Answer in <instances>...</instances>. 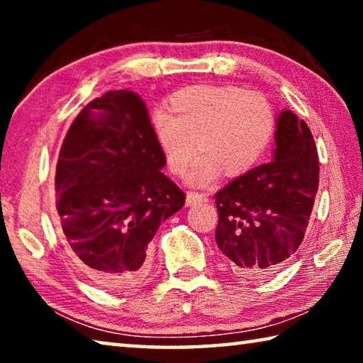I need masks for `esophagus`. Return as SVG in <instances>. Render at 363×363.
<instances>
[{"label": "esophagus", "mask_w": 363, "mask_h": 363, "mask_svg": "<svg viewBox=\"0 0 363 363\" xmlns=\"http://www.w3.org/2000/svg\"><path fill=\"white\" fill-rule=\"evenodd\" d=\"M206 200V196L203 194H196V192H189L187 196H186V205L187 206H192V205H196L200 203V201Z\"/></svg>", "instance_id": "34e87169"}]
</instances>
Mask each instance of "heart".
<instances>
[{
    "instance_id": "obj_1",
    "label": "heart",
    "mask_w": 363,
    "mask_h": 363,
    "mask_svg": "<svg viewBox=\"0 0 363 363\" xmlns=\"http://www.w3.org/2000/svg\"><path fill=\"white\" fill-rule=\"evenodd\" d=\"M169 110L152 115L153 138L174 176L186 174L196 149L201 152L189 176L196 186L211 182L219 173L224 177L248 173L275 130L266 97L233 84L189 86L171 96Z\"/></svg>"
}]
</instances>
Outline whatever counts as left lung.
Here are the masks:
<instances>
[{"mask_svg":"<svg viewBox=\"0 0 363 363\" xmlns=\"http://www.w3.org/2000/svg\"><path fill=\"white\" fill-rule=\"evenodd\" d=\"M274 138L269 163L214 195L216 243L232 272L245 279L274 274L296 253L318 189L317 147L306 123L281 110Z\"/></svg>","mask_w":363,"mask_h":363,"instance_id":"1","label":"left lung"}]
</instances>
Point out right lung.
<instances>
[{
    "mask_svg": "<svg viewBox=\"0 0 363 363\" xmlns=\"http://www.w3.org/2000/svg\"><path fill=\"white\" fill-rule=\"evenodd\" d=\"M164 164L145 104L131 91L91 101L67 133L56 168L57 219L73 262L106 290L143 280L153 235L184 206Z\"/></svg>",
    "mask_w": 363,
    "mask_h": 363,
    "instance_id": "obj_1",
    "label": "right lung"
}]
</instances>
